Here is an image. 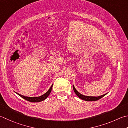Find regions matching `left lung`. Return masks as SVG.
I'll return each instance as SVG.
<instances>
[{
	"mask_svg": "<svg viewBox=\"0 0 128 128\" xmlns=\"http://www.w3.org/2000/svg\"><path fill=\"white\" fill-rule=\"evenodd\" d=\"M73 90L75 92V93L76 94V96H78L79 98H80L81 99L84 100H86V101H96L98 100H99L100 99H101L102 98L103 96H105L106 94H105L104 95H102V96H83V95L81 94L80 93H79V92H78L76 90L75 88V87L73 86Z\"/></svg>",
	"mask_w": 128,
	"mask_h": 128,
	"instance_id": "left-lung-1",
	"label": "left lung"
}]
</instances>
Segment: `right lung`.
<instances>
[{
  "label": "right lung",
  "instance_id": "1",
  "mask_svg": "<svg viewBox=\"0 0 128 128\" xmlns=\"http://www.w3.org/2000/svg\"><path fill=\"white\" fill-rule=\"evenodd\" d=\"M52 85L51 86V87L50 88L49 90L46 93H45L44 94L42 95V96H38V97H28V96H22V95L17 93V92H16V94L18 95H19L20 96H21L22 98H23L24 99L26 100H27V101L33 102H42V100H44L49 96V95L50 94V92L52 91Z\"/></svg>",
  "mask_w": 128,
  "mask_h": 128
}]
</instances>
